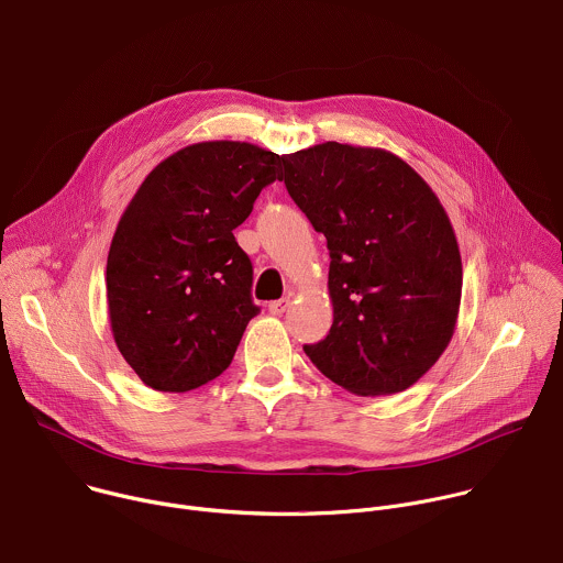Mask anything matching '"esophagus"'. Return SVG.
Segmentation results:
<instances>
[{
  "label": "esophagus",
  "mask_w": 563,
  "mask_h": 563,
  "mask_svg": "<svg viewBox=\"0 0 563 563\" xmlns=\"http://www.w3.org/2000/svg\"><path fill=\"white\" fill-rule=\"evenodd\" d=\"M289 305H291V300H289V298H280V300H274V302H269V313H274V316H280V313H285V311L289 309Z\"/></svg>",
  "instance_id": "34e87169"
}]
</instances>
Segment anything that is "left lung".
Returning <instances> with one entry per match:
<instances>
[{"instance_id": "8db88e82", "label": "left lung", "mask_w": 563, "mask_h": 563, "mask_svg": "<svg viewBox=\"0 0 563 563\" xmlns=\"http://www.w3.org/2000/svg\"><path fill=\"white\" fill-rule=\"evenodd\" d=\"M285 187L329 250L333 324L305 353L342 389L416 385L453 338L462 258L427 180L380 147L327 141L283 156Z\"/></svg>"}]
</instances>
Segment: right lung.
Returning a JSON list of instances; mask_svg holds the SVG:
<instances>
[{
	"label": "right lung",
	"instance_id": "1",
	"mask_svg": "<svg viewBox=\"0 0 563 563\" xmlns=\"http://www.w3.org/2000/svg\"><path fill=\"white\" fill-rule=\"evenodd\" d=\"M278 154L241 141L187 145L161 161L125 208L106 267L114 342L150 389L185 394L230 366L254 269L234 239Z\"/></svg>",
	"mask_w": 563,
	"mask_h": 563
}]
</instances>
